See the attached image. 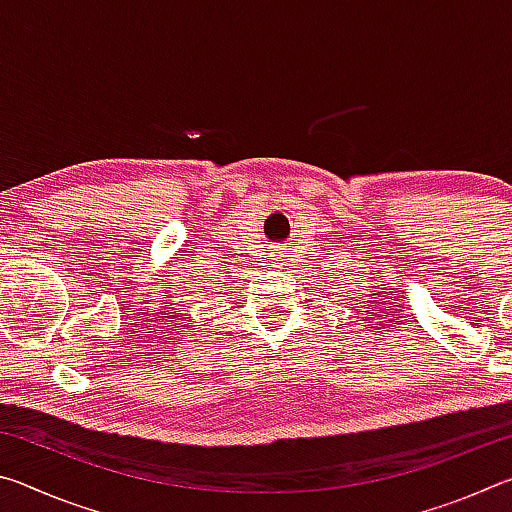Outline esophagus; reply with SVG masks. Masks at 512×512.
Returning <instances> with one entry per match:
<instances>
[{"instance_id": "esophagus-1", "label": "esophagus", "mask_w": 512, "mask_h": 512, "mask_svg": "<svg viewBox=\"0 0 512 512\" xmlns=\"http://www.w3.org/2000/svg\"><path fill=\"white\" fill-rule=\"evenodd\" d=\"M273 250L271 253H266V264L264 266H271V268H280L284 266V253L280 246H271Z\"/></svg>"}]
</instances>
